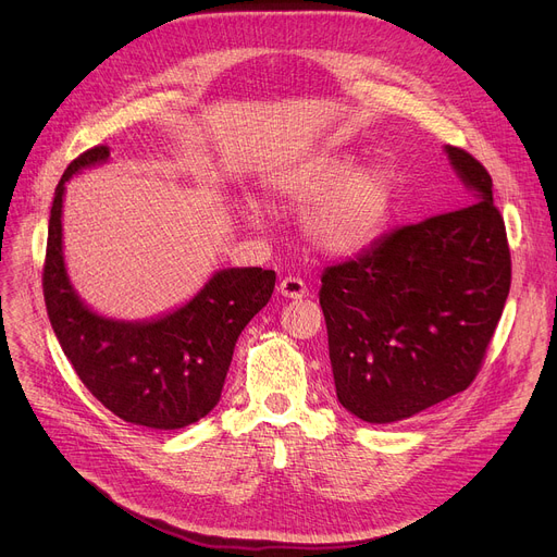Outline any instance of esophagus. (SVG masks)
Wrapping results in <instances>:
<instances>
[{"label": "esophagus", "mask_w": 557, "mask_h": 557, "mask_svg": "<svg viewBox=\"0 0 557 557\" xmlns=\"http://www.w3.org/2000/svg\"><path fill=\"white\" fill-rule=\"evenodd\" d=\"M277 290H280V296L290 298V300H302L305 296H309L307 284H305L300 277H290V275L282 277Z\"/></svg>", "instance_id": "obj_1"}]
</instances>
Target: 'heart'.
<instances>
[{
  "label": "heart",
  "mask_w": 557,
  "mask_h": 557,
  "mask_svg": "<svg viewBox=\"0 0 557 557\" xmlns=\"http://www.w3.org/2000/svg\"><path fill=\"white\" fill-rule=\"evenodd\" d=\"M273 187L298 205L313 202L302 216V232L315 250L349 255L366 248L384 227L393 175L379 164L349 171L343 156H315L280 171Z\"/></svg>",
  "instance_id": "obj_1"
}]
</instances>
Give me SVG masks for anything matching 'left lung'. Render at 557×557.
I'll return each mask as SVG.
<instances>
[{
  "mask_svg": "<svg viewBox=\"0 0 557 557\" xmlns=\"http://www.w3.org/2000/svg\"><path fill=\"white\" fill-rule=\"evenodd\" d=\"M447 153L474 202L395 227L320 277L336 397L363 422L470 388L504 313L512 263L492 178L465 149Z\"/></svg>",
  "mask_w": 557,
  "mask_h": 557,
  "instance_id": "1",
  "label": "left lung"
}]
</instances>
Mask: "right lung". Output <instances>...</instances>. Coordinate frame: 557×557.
Wrapping results in <instances>:
<instances>
[{"label": "right lung", "instance_id": "1", "mask_svg": "<svg viewBox=\"0 0 557 557\" xmlns=\"http://www.w3.org/2000/svg\"><path fill=\"white\" fill-rule=\"evenodd\" d=\"M108 156L106 144L87 149L55 187L42 267L47 313L83 386L110 413L149 429H183L219 404L234 345L271 300L275 271H221L191 302L153 323H116L87 309L63 261V191L72 173Z\"/></svg>", "mask_w": 557, "mask_h": 557}]
</instances>
